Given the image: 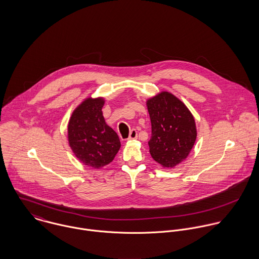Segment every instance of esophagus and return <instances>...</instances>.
Here are the masks:
<instances>
[{
    "label": "esophagus",
    "instance_id": "esophagus-1",
    "mask_svg": "<svg viewBox=\"0 0 259 259\" xmlns=\"http://www.w3.org/2000/svg\"><path fill=\"white\" fill-rule=\"evenodd\" d=\"M138 139V132L137 130H132L130 133V137L128 140H137Z\"/></svg>",
    "mask_w": 259,
    "mask_h": 259
}]
</instances>
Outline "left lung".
<instances>
[{"label": "left lung", "mask_w": 259, "mask_h": 259, "mask_svg": "<svg viewBox=\"0 0 259 259\" xmlns=\"http://www.w3.org/2000/svg\"><path fill=\"white\" fill-rule=\"evenodd\" d=\"M151 122V157L163 167H175L189 154L196 140L193 115L176 96L161 92L147 102Z\"/></svg>", "instance_id": "left-lung-1"}]
</instances>
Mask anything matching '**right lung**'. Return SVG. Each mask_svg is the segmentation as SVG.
I'll use <instances>...</instances> for the list:
<instances>
[{
    "mask_svg": "<svg viewBox=\"0 0 259 259\" xmlns=\"http://www.w3.org/2000/svg\"><path fill=\"white\" fill-rule=\"evenodd\" d=\"M103 98H88L74 110L68 125V138L74 155L85 165L101 168L113 160L120 148L116 133L103 115Z\"/></svg>",
    "mask_w": 259,
    "mask_h": 259,
    "instance_id": "add662e5",
    "label": "right lung"
}]
</instances>
